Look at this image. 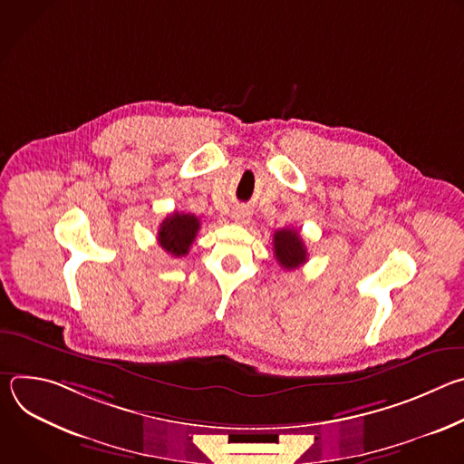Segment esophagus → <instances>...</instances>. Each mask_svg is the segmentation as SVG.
I'll list each match as a JSON object with an SVG mask.
<instances>
[{
  "instance_id": "34e87169",
  "label": "esophagus",
  "mask_w": 464,
  "mask_h": 464,
  "mask_svg": "<svg viewBox=\"0 0 464 464\" xmlns=\"http://www.w3.org/2000/svg\"><path fill=\"white\" fill-rule=\"evenodd\" d=\"M233 220H235L237 224H242V226H246V224H249L251 217H249V213H247L246 209L238 208V209H235V211H233Z\"/></svg>"
}]
</instances>
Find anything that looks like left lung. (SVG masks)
I'll return each mask as SVG.
<instances>
[{"label": "left lung", "mask_w": 464, "mask_h": 464, "mask_svg": "<svg viewBox=\"0 0 464 464\" xmlns=\"http://www.w3.org/2000/svg\"><path fill=\"white\" fill-rule=\"evenodd\" d=\"M274 251L276 258L286 270H295L306 262L308 253L299 231L285 227L274 233Z\"/></svg>", "instance_id": "obj_1"}]
</instances>
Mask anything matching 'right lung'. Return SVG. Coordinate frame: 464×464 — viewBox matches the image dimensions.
I'll use <instances>...</instances> for the list:
<instances>
[{
	"label": "right lung",
	"mask_w": 464,
	"mask_h": 464,
	"mask_svg": "<svg viewBox=\"0 0 464 464\" xmlns=\"http://www.w3.org/2000/svg\"><path fill=\"white\" fill-rule=\"evenodd\" d=\"M198 229H200V220L194 215L174 211L160 224L158 242L172 256H183L188 253Z\"/></svg>",
	"instance_id": "1"
}]
</instances>
